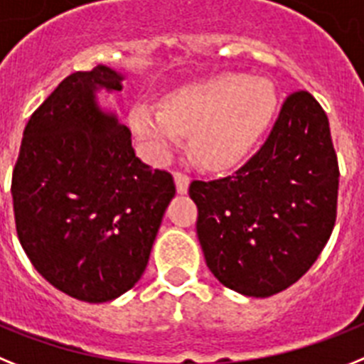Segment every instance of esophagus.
<instances>
[{
	"label": "esophagus",
	"mask_w": 364,
	"mask_h": 364,
	"mask_svg": "<svg viewBox=\"0 0 364 364\" xmlns=\"http://www.w3.org/2000/svg\"><path fill=\"white\" fill-rule=\"evenodd\" d=\"M173 181H176V191H178V194L183 196L188 192V185H191L188 176H185V173L181 172H176L173 173Z\"/></svg>",
	"instance_id": "1"
}]
</instances>
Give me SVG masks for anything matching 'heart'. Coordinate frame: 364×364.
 <instances>
[{
    "label": "heart",
    "mask_w": 364,
    "mask_h": 364,
    "mask_svg": "<svg viewBox=\"0 0 364 364\" xmlns=\"http://www.w3.org/2000/svg\"><path fill=\"white\" fill-rule=\"evenodd\" d=\"M278 112V91L267 78L220 73L170 91L163 109L135 104L129 126L151 151L164 154L191 134V151L208 170L242 164L260 144Z\"/></svg>",
    "instance_id": "b5f03b06"
}]
</instances>
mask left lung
Instances as JSON below:
<instances>
[{"mask_svg":"<svg viewBox=\"0 0 364 364\" xmlns=\"http://www.w3.org/2000/svg\"><path fill=\"white\" fill-rule=\"evenodd\" d=\"M339 164L321 104L296 91L264 146L238 172L192 181L198 238L210 273L245 296L265 299L314 265L333 230Z\"/></svg>","mask_w":364,"mask_h":364,"instance_id":"obj_1","label":"left lung"}]
</instances>
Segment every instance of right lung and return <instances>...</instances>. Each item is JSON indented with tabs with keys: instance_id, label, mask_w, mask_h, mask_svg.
<instances>
[{
	"instance_id": "add662e5",
	"label": "right lung",
	"mask_w": 364,
	"mask_h": 364,
	"mask_svg": "<svg viewBox=\"0 0 364 364\" xmlns=\"http://www.w3.org/2000/svg\"><path fill=\"white\" fill-rule=\"evenodd\" d=\"M124 78L100 64L60 82L25 126L12 172L21 247L50 286L91 304L139 282L176 194L172 176L135 156L129 129L100 102Z\"/></svg>"
}]
</instances>
